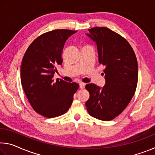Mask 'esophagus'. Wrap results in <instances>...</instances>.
I'll use <instances>...</instances> for the list:
<instances>
[{
    "instance_id": "1",
    "label": "esophagus",
    "mask_w": 155,
    "mask_h": 155,
    "mask_svg": "<svg viewBox=\"0 0 155 155\" xmlns=\"http://www.w3.org/2000/svg\"><path fill=\"white\" fill-rule=\"evenodd\" d=\"M85 83H79V87L81 89H84V88H85Z\"/></svg>"
}]
</instances>
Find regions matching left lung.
Segmentation results:
<instances>
[{"instance_id": "left-lung-1", "label": "left lung", "mask_w": 155, "mask_h": 155, "mask_svg": "<svg viewBox=\"0 0 155 155\" xmlns=\"http://www.w3.org/2000/svg\"><path fill=\"white\" fill-rule=\"evenodd\" d=\"M88 31L86 35L96 44L98 61L105 66V84L103 87L93 83L86 85L90 98L85 106L91 116L109 121L124 111L135 92L137 58L132 47L119 34L106 27Z\"/></svg>"}]
</instances>
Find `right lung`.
Listing matches in <instances>:
<instances>
[{"instance_id": "obj_1", "label": "right lung", "mask_w": 155, "mask_h": 155, "mask_svg": "<svg viewBox=\"0 0 155 155\" xmlns=\"http://www.w3.org/2000/svg\"><path fill=\"white\" fill-rule=\"evenodd\" d=\"M76 31L57 29L35 39L26 51L20 66V79L33 109L46 117L64 114L71 106L77 83L53 79L57 65L62 64L61 52Z\"/></svg>"}]
</instances>
